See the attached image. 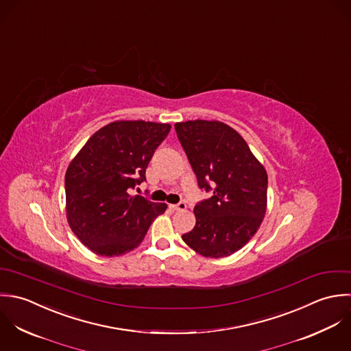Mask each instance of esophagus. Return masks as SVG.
I'll return each instance as SVG.
<instances>
[{
    "mask_svg": "<svg viewBox=\"0 0 351 351\" xmlns=\"http://www.w3.org/2000/svg\"><path fill=\"white\" fill-rule=\"evenodd\" d=\"M169 208L171 211H185L186 210V204L185 203H178V204H170Z\"/></svg>",
    "mask_w": 351,
    "mask_h": 351,
    "instance_id": "esophagus-1",
    "label": "esophagus"
}]
</instances>
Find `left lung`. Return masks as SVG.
I'll return each instance as SVG.
<instances>
[{
  "mask_svg": "<svg viewBox=\"0 0 351 351\" xmlns=\"http://www.w3.org/2000/svg\"><path fill=\"white\" fill-rule=\"evenodd\" d=\"M199 186L214 195L193 213L196 225L184 242L204 257H226L258 230L267 210L268 177L242 136L221 121L174 125Z\"/></svg>",
  "mask_w": 351,
  "mask_h": 351,
  "instance_id": "obj_1",
  "label": "left lung"
}]
</instances>
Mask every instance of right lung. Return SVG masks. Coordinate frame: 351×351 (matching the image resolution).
Here are the masks:
<instances>
[{
	"label": "right lung",
	"mask_w": 351,
	"mask_h": 351,
	"mask_svg": "<svg viewBox=\"0 0 351 351\" xmlns=\"http://www.w3.org/2000/svg\"><path fill=\"white\" fill-rule=\"evenodd\" d=\"M170 123L114 121L97 130L65 173L66 219L76 237L106 257L137 247L167 206L129 189L145 180V169Z\"/></svg>",
	"instance_id": "obj_1"
}]
</instances>
